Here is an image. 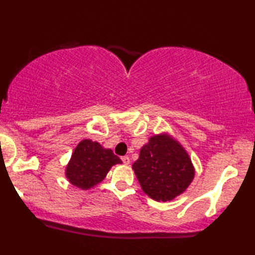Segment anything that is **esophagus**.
<instances>
[{
    "instance_id": "obj_1",
    "label": "esophagus",
    "mask_w": 255,
    "mask_h": 255,
    "mask_svg": "<svg viewBox=\"0 0 255 255\" xmlns=\"http://www.w3.org/2000/svg\"><path fill=\"white\" fill-rule=\"evenodd\" d=\"M121 159H123L124 164H126V165H128L129 163H130V159H129V157H128V156H124L123 158H121Z\"/></svg>"
}]
</instances>
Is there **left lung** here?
<instances>
[{"mask_svg": "<svg viewBox=\"0 0 255 255\" xmlns=\"http://www.w3.org/2000/svg\"><path fill=\"white\" fill-rule=\"evenodd\" d=\"M143 192L155 201H171L194 179V166L182 145L167 134L150 137L132 164Z\"/></svg>", "mask_w": 255, "mask_h": 255, "instance_id": "8db88e82", "label": "left lung"}]
</instances>
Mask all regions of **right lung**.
Masks as SVG:
<instances>
[{"mask_svg": "<svg viewBox=\"0 0 255 255\" xmlns=\"http://www.w3.org/2000/svg\"><path fill=\"white\" fill-rule=\"evenodd\" d=\"M121 163L111 149L103 148L91 139H83L71 155L66 167V177L75 187L87 191L102 182L113 165Z\"/></svg>", "mask_w": 255, "mask_h": 255, "instance_id": "obj_1", "label": "right lung"}]
</instances>
